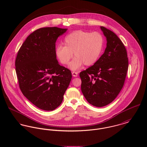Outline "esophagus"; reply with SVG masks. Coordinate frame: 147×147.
Returning <instances> with one entry per match:
<instances>
[{
    "label": "esophagus",
    "instance_id": "34e87169",
    "mask_svg": "<svg viewBox=\"0 0 147 147\" xmlns=\"http://www.w3.org/2000/svg\"><path fill=\"white\" fill-rule=\"evenodd\" d=\"M72 76L74 77H78V73L77 72H75V71H74L72 72Z\"/></svg>",
    "mask_w": 147,
    "mask_h": 147
}]
</instances>
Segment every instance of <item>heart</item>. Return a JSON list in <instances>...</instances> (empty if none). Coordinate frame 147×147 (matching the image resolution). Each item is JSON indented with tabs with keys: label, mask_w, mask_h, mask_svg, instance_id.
I'll return each mask as SVG.
<instances>
[{
	"label": "heart",
	"mask_w": 147,
	"mask_h": 147,
	"mask_svg": "<svg viewBox=\"0 0 147 147\" xmlns=\"http://www.w3.org/2000/svg\"><path fill=\"white\" fill-rule=\"evenodd\" d=\"M64 45L56 47V55L62 64H67L74 55L75 57L69 63L72 70L79 69L84 64L90 66L100 58L104 45V39L98 32H89L78 30L68 34L64 38Z\"/></svg>",
	"instance_id": "heart-1"
}]
</instances>
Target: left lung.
Wrapping results in <instances>:
<instances>
[{"instance_id":"obj_1","label":"left lung","mask_w":147,"mask_h":147,"mask_svg":"<svg viewBox=\"0 0 147 147\" xmlns=\"http://www.w3.org/2000/svg\"><path fill=\"white\" fill-rule=\"evenodd\" d=\"M107 40L104 53L93 65L82 71L81 89L91 105L103 107L117 97L125 83L128 67L126 47L112 31L101 26Z\"/></svg>"}]
</instances>
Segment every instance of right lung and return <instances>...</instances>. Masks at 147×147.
<instances>
[{"label":"right lung","instance_id":"add662e5","mask_svg":"<svg viewBox=\"0 0 147 147\" xmlns=\"http://www.w3.org/2000/svg\"><path fill=\"white\" fill-rule=\"evenodd\" d=\"M67 29L46 27L36 30L18 51L15 68L20 89L33 105L52 111L63 101L72 79L71 71L57 59L55 42Z\"/></svg>","mask_w":147,"mask_h":147}]
</instances>
